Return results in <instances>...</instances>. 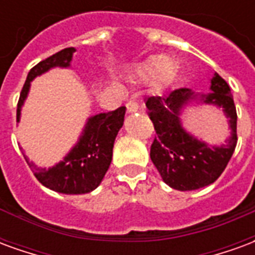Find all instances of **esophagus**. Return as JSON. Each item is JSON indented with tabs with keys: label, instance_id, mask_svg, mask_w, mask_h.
I'll return each mask as SVG.
<instances>
[{
	"label": "esophagus",
	"instance_id": "34e87169",
	"mask_svg": "<svg viewBox=\"0 0 255 255\" xmlns=\"http://www.w3.org/2000/svg\"><path fill=\"white\" fill-rule=\"evenodd\" d=\"M127 112L128 113H133V112H138L139 104L136 101H128L127 102Z\"/></svg>",
	"mask_w": 255,
	"mask_h": 255
}]
</instances>
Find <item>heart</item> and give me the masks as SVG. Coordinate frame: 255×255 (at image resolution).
I'll return each mask as SVG.
<instances>
[{
    "mask_svg": "<svg viewBox=\"0 0 255 255\" xmlns=\"http://www.w3.org/2000/svg\"><path fill=\"white\" fill-rule=\"evenodd\" d=\"M140 80L154 79L157 86H165L175 75V63L169 57H150L135 69Z\"/></svg>",
    "mask_w": 255,
    "mask_h": 255,
    "instance_id": "heart-1",
    "label": "heart"
}]
</instances>
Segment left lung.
I'll return each instance as SVG.
<instances>
[{
    "instance_id": "1",
    "label": "left lung",
    "mask_w": 255,
    "mask_h": 255,
    "mask_svg": "<svg viewBox=\"0 0 255 255\" xmlns=\"http://www.w3.org/2000/svg\"><path fill=\"white\" fill-rule=\"evenodd\" d=\"M210 83L212 91L201 95V101L221 108L230 119L231 138L220 147H210L183 129L179 122L180 109L195 97L190 89L182 87L162 97L153 95L146 100L157 133L150 147V158L162 180L175 190H198L216 182L236 147L238 115L230 86L219 73H214Z\"/></svg>"
}]
</instances>
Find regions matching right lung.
Segmentation results:
<instances>
[{"mask_svg":"<svg viewBox=\"0 0 255 255\" xmlns=\"http://www.w3.org/2000/svg\"><path fill=\"white\" fill-rule=\"evenodd\" d=\"M73 52V47H67L31 68L17 102V122L31 80L53 67H69ZM124 115L126 106H120L116 111L90 117L78 144L64 161L53 168H38L28 161L27 155H24L25 161L39 183L53 191L61 194H87L93 191L100 186L109 169L113 144L119 129L123 127Z\"/></svg>","mask_w":255,"mask_h":255,"instance_id":"1","label":"right lung"}]
</instances>
